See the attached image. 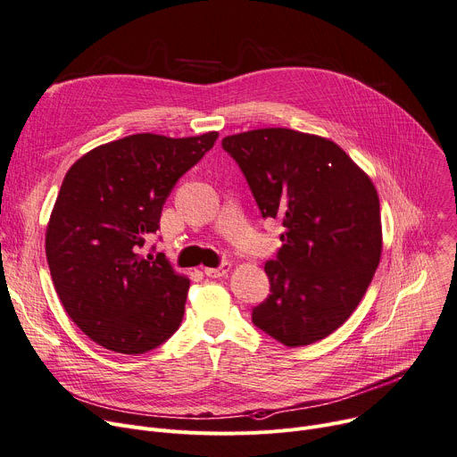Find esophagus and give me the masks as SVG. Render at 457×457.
<instances>
[{
    "label": "esophagus",
    "instance_id": "1",
    "mask_svg": "<svg viewBox=\"0 0 457 457\" xmlns=\"http://www.w3.org/2000/svg\"><path fill=\"white\" fill-rule=\"evenodd\" d=\"M229 269H231L229 262H224V265H220L219 269H205L204 272H205V276H209V278H222V276H228Z\"/></svg>",
    "mask_w": 457,
    "mask_h": 457
}]
</instances>
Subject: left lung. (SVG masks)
<instances>
[{
	"label": "left lung",
	"instance_id": "1",
	"mask_svg": "<svg viewBox=\"0 0 457 457\" xmlns=\"http://www.w3.org/2000/svg\"><path fill=\"white\" fill-rule=\"evenodd\" d=\"M262 219H279L283 246L265 265L269 298L252 322L285 346L313 345L343 326L381 257L379 198L333 140L287 128L229 135Z\"/></svg>",
	"mask_w": 457,
	"mask_h": 457
}]
</instances>
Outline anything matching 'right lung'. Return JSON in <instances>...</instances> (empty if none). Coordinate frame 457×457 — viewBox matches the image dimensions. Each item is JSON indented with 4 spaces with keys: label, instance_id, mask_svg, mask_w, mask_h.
I'll use <instances>...</instances> for the list:
<instances>
[{
    "label": "right lung",
    "instance_id": "1",
    "mask_svg": "<svg viewBox=\"0 0 457 457\" xmlns=\"http://www.w3.org/2000/svg\"><path fill=\"white\" fill-rule=\"evenodd\" d=\"M219 133L129 135L70 166L46 229V257L68 317L116 353H146L179 328L188 278L159 253L140 255L159 229L178 179Z\"/></svg>",
    "mask_w": 457,
    "mask_h": 457
}]
</instances>
